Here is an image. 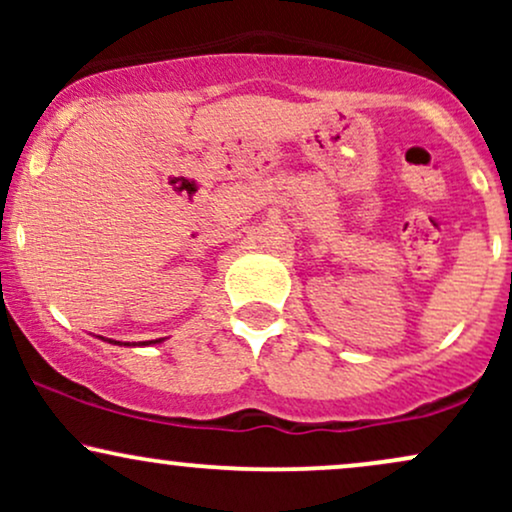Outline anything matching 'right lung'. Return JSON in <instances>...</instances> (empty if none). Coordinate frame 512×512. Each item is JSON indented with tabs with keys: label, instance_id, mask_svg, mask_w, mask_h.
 Here are the masks:
<instances>
[{
	"label": "right lung",
	"instance_id": "1",
	"mask_svg": "<svg viewBox=\"0 0 512 512\" xmlns=\"http://www.w3.org/2000/svg\"><path fill=\"white\" fill-rule=\"evenodd\" d=\"M161 342H163V339H151V342H139V344L137 342H132V344L125 342V346H151V344H161ZM113 344H120V342H113Z\"/></svg>",
	"mask_w": 512,
	"mask_h": 512
}]
</instances>
